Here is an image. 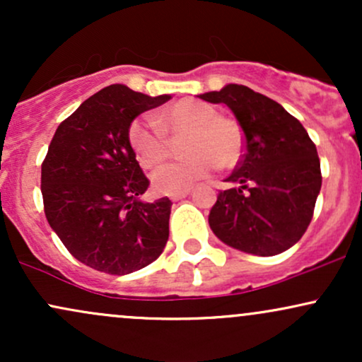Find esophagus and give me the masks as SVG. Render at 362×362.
<instances>
[{
  "label": "esophagus",
  "instance_id": "34e87169",
  "mask_svg": "<svg viewBox=\"0 0 362 362\" xmlns=\"http://www.w3.org/2000/svg\"><path fill=\"white\" fill-rule=\"evenodd\" d=\"M189 194H190V190L185 189V190H180V192L172 194V195H170V199H172V201H180V199L187 197V195H189Z\"/></svg>",
  "mask_w": 362,
  "mask_h": 362
}]
</instances>
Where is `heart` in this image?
Segmentation results:
<instances>
[{
    "label": "heart",
    "instance_id": "1",
    "mask_svg": "<svg viewBox=\"0 0 362 362\" xmlns=\"http://www.w3.org/2000/svg\"><path fill=\"white\" fill-rule=\"evenodd\" d=\"M170 139H180L185 160L156 170L151 177L158 194H175L202 180L218 167L231 170L240 163L245 149L242 126L235 119L219 115L209 103L187 98L153 119L141 115L129 124L127 139L139 165L155 168L172 155Z\"/></svg>",
    "mask_w": 362,
    "mask_h": 362
}]
</instances>
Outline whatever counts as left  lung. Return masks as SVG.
Wrapping results in <instances>:
<instances>
[{"label":"left lung","mask_w":362,"mask_h":362,"mask_svg":"<svg viewBox=\"0 0 362 362\" xmlns=\"http://www.w3.org/2000/svg\"><path fill=\"white\" fill-rule=\"evenodd\" d=\"M226 103L245 136V153L209 213L223 243L272 257L300 242L313 218L322 187L317 146L296 117L276 100L243 85L199 95Z\"/></svg>","instance_id":"8db88e82"}]
</instances>
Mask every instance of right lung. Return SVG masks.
Segmentation results:
<instances>
[{
  "label": "right lung",
  "mask_w": 362,
  "mask_h": 362,
  "mask_svg": "<svg viewBox=\"0 0 362 362\" xmlns=\"http://www.w3.org/2000/svg\"><path fill=\"white\" fill-rule=\"evenodd\" d=\"M168 100L110 85L62 120L49 144L40 177L45 218L74 259L95 271H139L167 245L172 201H139L149 180L127 129Z\"/></svg>",
  "instance_id": "1"
}]
</instances>
